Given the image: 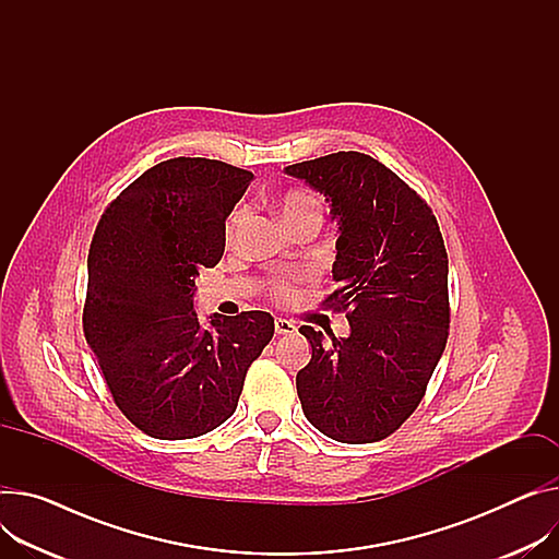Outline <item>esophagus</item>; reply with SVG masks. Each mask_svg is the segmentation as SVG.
Segmentation results:
<instances>
[{"mask_svg": "<svg viewBox=\"0 0 559 559\" xmlns=\"http://www.w3.org/2000/svg\"><path fill=\"white\" fill-rule=\"evenodd\" d=\"M275 331H277L280 335H286V333H293V331H295V324H293L290 320L277 318V320H275Z\"/></svg>", "mask_w": 559, "mask_h": 559, "instance_id": "34e87169", "label": "esophagus"}]
</instances>
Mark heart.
<instances>
[{
  "label": "heart",
  "instance_id": "obj_1",
  "mask_svg": "<svg viewBox=\"0 0 559 559\" xmlns=\"http://www.w3.org/2000/svg\"><path fill=\"white\" fill-rule=\"evenodd\" d=\"M277 212H280L282 222H284L288 228H293V226H297V224H302V222H318V224H322L324 203H322V199H320L316 192H311V190H288V192H284V194L280 197V201H277ZM241 222H243V210L237 207V210L230 214V219H228V224H226V239H228V241L237 235ZM269 293L277 299V302H288V299L293 297V284H290V280H284V277L273 280L271 286H269Z\"/></svg>",
  "mask_w": 559,
  "mask_h": 559
}]
</instances>
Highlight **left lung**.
<instances>
[{"instance_id": "left-lung-1", "label": "left lung", "mask_w": 559, "mask_h": 559, "mask_svg": "<svg viewBox=\"0 0 559 559\" xmlns=\"http://www.w3.org/2000/svg\"><path fill=\"white\" fill-rule=\"evenodd\" d=\"M340 219L333 280L322 299L352 335L329 345L302 326L311 360L295 384L305 416L340 443L388 439L425 396L450 335L448 252L432 207L390 167L360 152L288 165Z\"/></svg>"}]
</instances>
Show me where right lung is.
I'll use <instances>...</instances> for the list:
<instances>
[{
  "instance_id": "1",
  "label": "right lung",
  "mask_w": 559,
  "mask_h": 559,
  "mask_svg": "<svg viewBox=\"0 0 559 559\" xmlns=\"http://www.w3.org/2000/svg\"><path fill=\"white\" fill-rule=\"evenodd\" d=\"M252 171L214 158L163 160L103 212L90 248L82 329L118 409L152 439L212 432L239 403L275 333L264 311L201 326L194 277L217 266L226 219Z\"/></svg>"
}]
</instances>
